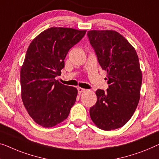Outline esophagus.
<instances>
[{
    "label": "esophagus",
    "instance_id": "34e87169",
    "mask_svg": "<svg viewBox=\"0 0 159 159\" xmlns=\"http://www.w3.org/2000/svg\"><path fill=\"white\" fill-rule=\"evenodd\" d=\"M84 91H86V89H82V88H80V87L78 88V92H79V94H81L82 93H84Z\"/></svg>",
    "mask_w": 159,
    "mask_h": 159
}]
</instances>
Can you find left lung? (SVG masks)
I'll use <instances>...</instances> for the list:
<instances>
[{
  "label": "left lung",
  "instance_id": "1",
  "mask_svg": "<svg viewBox=\"0 0 159 159\" xmlns=\"http://www.w3.org/2000/svg\"><path fill=\"white\" fill-rule=\"evenodd\" d=\"M99 64L107 71L108 89H98L96 103L90 108L91 120L100 129L120 128L132 117L140 99L142 73L132 45L115 30L88 31Z\"/></svg>",
  "mask_w": 159,
  "mask_h": 159
}]
</instances>
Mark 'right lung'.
Here are the masks:
<instances>
[{"mask_svg": "<svg viewBox=\"0 0 159 159\" xmlns=\"http://www.w3.org/2000/svg\"><path fill=\"white\" fill-rule=\"evenodd\" d=\"M86 30L52 27L37 35L28 46L20 69L21 98L33 120L45 128L53 127L68 118L76 101L78 90L61 84L68 52Z\"/></svg>", "mask_w": 159, "mask_h": 159, "instance_id": "right-lung-1", "label": "right lung"}]
</instances>
